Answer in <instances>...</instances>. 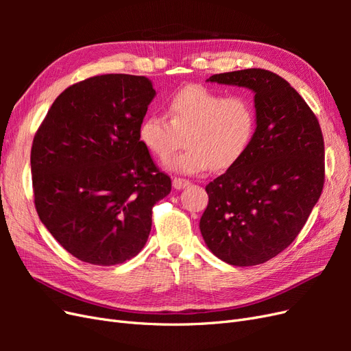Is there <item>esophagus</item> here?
I'll use <instances>...</instances> for the list:
<instances>
[{"label":"esophagus","mask_w":351,"mask_h":351,"mask_svg":"<svg viewBox=\"0 0 351 351\" xmlns=\"http://www.w3.org/2000/svg\"><path fill=\"white\" fill-rule=\"evenodd\" d=\"M190 183H189V180H186V178H174L173 180V187L176 189V190H180V189H184L186 186H189Z\"/></svg>","instance_id":"esophagus-1"}]
</instances>
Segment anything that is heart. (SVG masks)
<instances>
[{"label": "heart", "mask_w": 351, "mask_h": 351, "mask_svg": "<svg viewBox=\"0 0 351 351\" xmlns=\"http://www.w3.org/2000/svg\"><path fill=\"white\" fill-rule=\"evenodd\" d=\"M167 114L168 119L156 114L145 117L139 125V141L165 162L184 139L187 151L168 167L189 176L237 164L256 130V114L247 98L226 97L202 84H189L171 95Z\"/></svg>", "instance_id": "heart-1"}]
</instances>
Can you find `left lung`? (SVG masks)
Segmentation results:
<instances>
[{
  "instance_id": "8db88e82",
  "label": "left lung",
  "mask_w": 351,
  "mask_h": 351,
  "mask_svg": "<svg viewBox=\"0 0 351 351\" xmlns=\"http://www.w3.org/2000/svg\"><path fill=\"white\" fill-rule=\"evenodd\" d=\"M208 82L254 92L256 130L237 164L206 186L200 232L217 258L252 267L299 236L325 182L319 121L290 83L269 70L214 74Z\"/></svg>"
}]
</instances>
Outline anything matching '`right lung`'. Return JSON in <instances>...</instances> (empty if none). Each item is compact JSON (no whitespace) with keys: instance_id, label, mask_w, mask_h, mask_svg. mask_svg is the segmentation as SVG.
Listing matches in <instances>:
<instances>
[{"instance_id":"1","label":"right lung","mask_w":351,"mask_h":351,"mask_svg":"<svg viewBox=\"0 0 351 351\" xmlns=\"http://www.w3.org/2000/svg\"><path fill=\"white\" fill-rule=\"evenodd\" d=\"M152 82L102 74L71 84L51 105L30 151L35 208L74 258L111 267L134 258L152 208L171 192L139 141Z\"/></svg>"}]
</instances>
